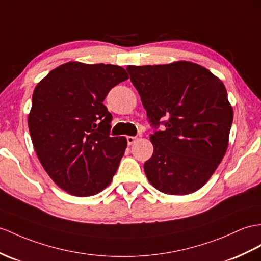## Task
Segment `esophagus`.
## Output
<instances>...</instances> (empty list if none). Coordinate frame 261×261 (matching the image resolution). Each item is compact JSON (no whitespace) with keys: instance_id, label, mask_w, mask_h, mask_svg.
Instances as JSON below:
<instances>
[{"instance_id":"obj_1","label":"esophagus","mask_w":261,"mask_h":261,"mask_svg":"<svg viewBox=\"0 0 261 261\" xmlns=\"http://www.w3.org/2000/svg\"><path fill=\"white\" fill-rule=\"evenodd\" d=\"M136 136H127V143H128V145H133L136 142Z\"/></svg>"}]
</instances>
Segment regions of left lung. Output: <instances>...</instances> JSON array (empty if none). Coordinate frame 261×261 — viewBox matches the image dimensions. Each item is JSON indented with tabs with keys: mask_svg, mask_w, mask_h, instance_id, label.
<instances>
[{
	"mask_svg": "<svg viewBox=\"0 0 261 261\" xmlns=\"http://www.w3.org/2000/svg\"><path fill=\"white\" fill-rule=\"evenodd\" d=\"M151 125L154 152L144 164L148 181L168 195L200 189L224 158L233 111L226 87L204 66L188 61L127 66Z\"/></svg>",
	"mask_w": 261,
	"mask_h": 261,
	"instance_id": "8db88e82",
	"label": "left lung"
}]
</instances>
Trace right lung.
Listing matches in <instances>:
<instances>
[{"instance_id": "right-lung-1", "label": "right lung", "mask_w": 261, "mask_h": 261, "mask_svg": "<svg viewBox=\"0 0 261 261\" xmlns=\"http://www.w3.org/2000/svg\"><path fill=\"white\" fill-rule=\"evenodd\" d=\"M127 79L117 65L67 62L34 88L28 118L32 143L43 168L66 193L88 197L111 184L127 139L110 136L113 116L103 101Z\"/></svg>"}]
</instances>
